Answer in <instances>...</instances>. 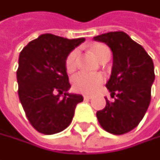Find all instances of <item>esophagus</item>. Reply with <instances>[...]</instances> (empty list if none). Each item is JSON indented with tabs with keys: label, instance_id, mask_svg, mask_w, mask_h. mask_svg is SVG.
<instances>
[{
	"label": "esophagus",
	"instance_id": "1",
	"mask_svg": "<svg viewBox=\"0 0 160 160\" xmlns=\"http://www.w3.org/2000/svg\"><path fill=\"white\" fill-rule=\"evenodd\" d=\"M91 98H92L91 95H88V94H85V95H84V99H85V100H90Z\"/></svg>",
	"mask_w": 160,
	"mask_h": 160
}]
</instances>
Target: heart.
Segmentation results:
<instances>
[{
    "label": "heart",
    "mask_w": 160,
    "mask_h": 160,
    "mask_svg": "<svg viewBox=\"0 0 160 160\" xmlns=\"http://www.w3.org/2000/svg\"><path fill=\"white\" fill-rule=\"evenodd\" d=\"M90 51L95 57L100 60L105 54L110 53L109 49L101 43H94L90 46ZM77 50H72L66 56L65 69L68 72H72L76 68ZM104 82V77L101 74H92L88 72H79L72 78V88L80 93H93Z\"/></svg>",
    "instance_id": "obj_1"
}]
</instances>
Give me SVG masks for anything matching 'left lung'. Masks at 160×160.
<instances>
[{"label":"left lung","mask_w":160,"mask_h":160,"mask_svg":"<svg viewBox=\"0 0 160 160\" xmlns=\"http://www.w3.org/2000/svg\"><path fill=\"white\" fill-rule=\"evenodd\" d=\"M105 42L112 51L113 67L106 87L116 95L103 110L97 111L99 123L106 131L122 135L141 122L151 101V87L155 80L154 63L142 46L124 32H109L93 38Z\"/></svg>","instance_id":"8db88e82"}]
</instances>
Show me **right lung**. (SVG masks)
I'll list each match as a JSON object with an SVG mask.
<instances>
[{"label":"right lung","instance_id":"right-lung-1","mask_svg":"<svg viewBox=\"0 0 160 160\" xmlns=\"http://www.w3.org/2000/svg\"><path fill=\"white\" fill-rule=\"evenodd\" d=\"M85 38L68 39L44 34L30 41L18 56V98L32 126L52 135L66 129L83 96L68 93L71 88L65 69L66 56ZM65 92L63 98L61 94Z\"/></svg>","mask_w":160,"mask_h":160}]
</instances>
